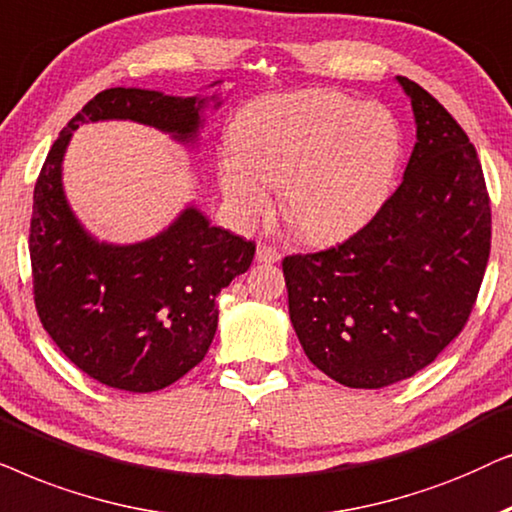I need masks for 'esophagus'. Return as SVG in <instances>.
Returning <instances> with one entry per match:
<instances>
[{"label":"esophagus","instance_id":"esophagus-1","mask_svg":"<svg viewBox=\"0 0 512 512\" xmlns=\"http://www.w3.org/2000/svg\"><path fill=\"white\" fill-rule=\"evenodd\" d=\"M255 260H257V262H262V264H274V262L281 260V250L274 248V245L260 243V245H257Z\"/></svg>","mask_w":512,"mask_h":512}]
</instances>
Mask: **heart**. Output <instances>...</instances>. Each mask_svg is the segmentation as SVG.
<instances>
[{"label":"heart","mask_w":512,"mask_h":512,"mask_svg":"<svg viewBox=\"0 0 512 512\" xmlns=\"http://www.w3.org/2000/svg\"><path fill=\"white\" fill-rule=\"evenodd\" d=\"M229 149L217 182L238 220L267 213L269 187H281L290 227L327 241L360 227L391 192L403 128L386 105L311 88L245 105L229 126Z\"/></svg>","instance_id":"b5f03b06"}]
</instances>
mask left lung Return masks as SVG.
I'll return each instance as SVG.
<instances>
[{"label": "left lung", "mask_w": 512, "mask_h": 512, "mask_svg": "<svg viewBox=\"0 0 512 512\" xmlns=\"http://www.w3.org/2000/svg\"><path fill=\"white\" fill-rule=\"evenodd\" d=\"M395 81L417 124L400 187L344 243L283 260L299 344L349 388L391 386L431 365L466 325L492 245L468 135L419 84Z\"/></svg>", "instance_id": "1"}]
</instances>
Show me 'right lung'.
Listing matches in <instances>:
<instances>
[{
    "label": "right lung",
    "instance_id": "right-lung-1",
    "mask_svg": "<svg viewBox=\"0 0 512 512\" xmlns=\"http://www.w3.org/2000/svg\"><path fill=\"white\" fill-rule=\"evenodd\" d=\"M220 105L217 93L107 88L86 102L46 156L30 222L34 304L58 349L100 384L152 393L199 365L217 330V295L250 269L255 243L213 227L196 206L145 241L95 238L63 187L72 133L95 121H135L194 149L203 112Z\"/></svg>",
    "mask_w": 512,
    "mask_h": 512
}]
</instances>
